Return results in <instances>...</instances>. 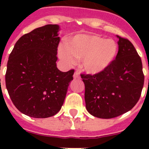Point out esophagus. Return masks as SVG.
I'll return each instance as SVG.
<instances>
[{
    "instance_id": "34e87169",
    "label": "esophagus",
    "mask_w": 149,
    "mask_h": 149,
    "mask_svg": "<svg viewBox=\"0 0 149 149\" xmlns=\"http://www.w3.org/2000/svg\"><path fill=\"white\" fill-rule=\"evenodd\" d=\"M74 79H78L80 78V74H79V73L77 72H74Z\"/></svg>"
}]
</instances>
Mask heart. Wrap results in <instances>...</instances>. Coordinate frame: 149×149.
<instances>
[{
    "mask_svg": "<svg viewBox=\"0 0 149 149\" xmlns=\"http://www.w3.org/2000/svg\"><path fill=\"white\" fill-rule=\"evenodd\" d=\"M117 45L112 39H104L97 34L75 36L67 47L59 48L62 60L71 64L74 58L81 60L84 71L91 74L101 73L113 63L117 54Z\"/></svg>",
    "mask_w": 149,
    "mask_h": 149,
    "instance_id": "1",
    "label": "heart"
}]
</instances>
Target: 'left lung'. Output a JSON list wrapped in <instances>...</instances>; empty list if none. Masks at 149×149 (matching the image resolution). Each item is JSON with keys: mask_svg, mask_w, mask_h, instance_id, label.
<instances>
[{"mask_svg": "<svg viewBox=\"0 0 149 149\" xmlns=\"http://www.w3.org/2000/svg\"><path fill=\"white\" fill-rule=\"evenodd\" d=\"M117 38L119 51L108 68L97 74H81L86 110L101 119L115 118L131 110L144 84L142 60L134 46L128 39Z\"/></svg>", "mask_w": 149, "mask_h": 149, "instance_id": "obj_1", "label": "left lung"}]
</instances>
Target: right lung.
<instances>
[{
  "mask_svg": "<svg viewBox=\"0 0 149 149\" xmlns=\"http://www.w3.org/2000/svg\"><path fill=\"white\" fill-rule=\"evenodd\" d=\"M60 26L47 24L24 34L7 62L5 80L13 104L22 113L48 118L61 109L74 70L56 67Z\"/></svg>",
  "mask_w": 149,
  "mask_h": 149,
  "instance_id": "right-lung-1",
  "label": "right lung"
}]
</instances>
